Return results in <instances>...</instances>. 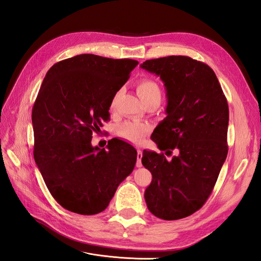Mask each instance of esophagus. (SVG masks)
Masks as SVG:
<instances>
[{"label": "esophagus", "mask_w": 261, "mask_h": 261, "mask_svg": "<svg viewBox=\"0 0 261 261\" xmlns=\"http://www.w3.org/2000/svg\"><path fill=\"white\" fill-rule=\"evenodd\" d=\"M141 158H143V151H141L140 149H138L137 150V161H136V167L137 168H140L141 165H143V164H141Z\"/></svg>", "instance_id": "esophagus-1"}]
</instances>
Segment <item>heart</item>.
<instances>
[{"label": "heart", "instance_id": "obj_1", "mask_svg": "<svg viewBox=\"0 0 261 261\" xmlns=\"http://www.w3.org/2000/svg\"><path fill=\"white\" fill-rule=\"evenodd\" d=\"M136 90L144 103L151 100H161L162 90L155 81L151 78H141L136 84ZM117 94L111 101V108H114ZM151 127L147 123L138 121H126L118 126L116 132L117 135L130 144H140L147 136Z\"/></svg>", "mask_w": 261, "mask_h": 261}]
</instances>
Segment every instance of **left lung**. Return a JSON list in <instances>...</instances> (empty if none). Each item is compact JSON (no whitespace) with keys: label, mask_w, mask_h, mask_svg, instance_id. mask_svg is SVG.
<instances>
[{"label":"left lung","mask_w":261,"mask_h":261,"mask_svg":"<svg viewBox=\"0 0 261 261\" xmlns=\"http://www.w3.org/2000/svg\"><path fill=\"white\" fill-rule=\"evenodd\" d=\"M140 67L160 76L167 89V117L152 140L167 155L175 150L171 160L144 150L141 162L152 174L147 207L162 220L183 219L207 201L226 159L227 101L215 72L200 61L170 55Z\"/></svg>","instance_id":"left-lung-1"}]
</instances>
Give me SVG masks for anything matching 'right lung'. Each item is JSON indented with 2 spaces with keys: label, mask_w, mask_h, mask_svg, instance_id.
I'll use <instances>...</instances> for the list:
<instances>
[{
  "label": "right lung",
  "mask_w": 261,
  "mask_h": 261,
  "mask_svg": "<svg viewBox=\"0 0 261 261\" xmlns=\"http://www.w3.org/2000/svg\"><path fill=\"white\" fill-rule=\"evenodd\" d=\"M138 62L81 54L48 70L33 108L34 158L53 198L84 216L103 211L134 170L137 151L113 138L92 147L111 101Z\"/></svg>",
  "instance_id": "1"
}]
</instances>
